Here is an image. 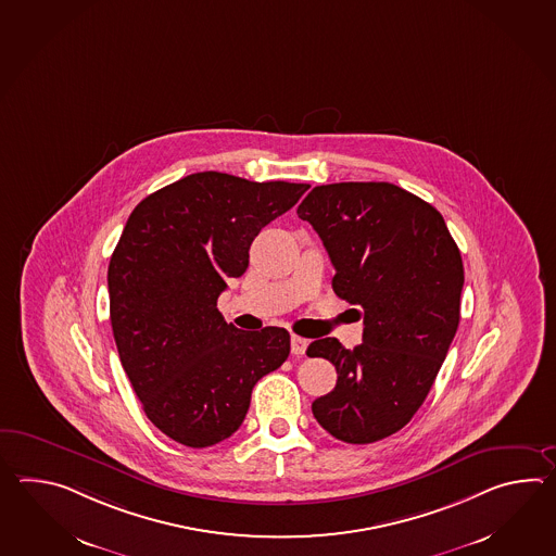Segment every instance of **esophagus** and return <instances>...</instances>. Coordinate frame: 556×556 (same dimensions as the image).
Listing matches in <instances>:
<instances>
[{"label":"esophagus","instance_id":"obj_1","mask_svg":"<svg viewBox=\"0 0 556 556\" xmlns=\"http://www.w3.org/2000/svg\"><path fill=\"white\" fill-rule=\"evenodd\" d=\"M307 345V339H303V337H299V334L291 337V353H293V355H305Z\"/></svg>","mask_w":556,"mask_h":556}]
</instances>
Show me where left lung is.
<instances>
[{"label": "left lung", "instance_id": "8db88e82", "mask_svg": "<svg viewBox=\"0 0 556 556\" xmlns=\"http://www.w3.org/2000/svg\"><path fill=\"white\" fill-rule=\"evenodd\" d=\"M296 215L321 237L333 291L363 308L365 325L355 349L334 337L308 345L339 372L313 415L339 441H381L419 410L455 339L460 251L431 203L384 181L315 187Z\"/></svg>", "mask_w": 556, "mask_h": 556}]
</instances>
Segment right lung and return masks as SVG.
Segmentation results:
<instances>
[{"mask_svg": "<svg viewBox=\"0 0 556 556\" xmlns=\"http://www.w3.org/2000/svg\"><path fill=\"white\" fill-rule=\"evenodd\" d=\"M307 189L191 173L125 223L108 269L113 337L148 419L173 441L203 448L231 437L255 383L289 357L285 329L241 331L217 299L248 271L261 229Z\"/></svg>", "mask_w": 556, "mask_h": 556, "instance_id": "add662e5", "label": "right lung"}]
</instances>
